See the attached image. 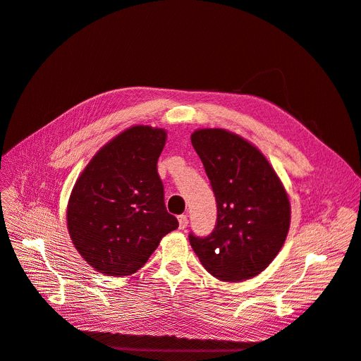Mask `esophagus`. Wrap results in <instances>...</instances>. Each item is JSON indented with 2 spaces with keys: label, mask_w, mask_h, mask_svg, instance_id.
Returning a JSON list of instances; mask_svg holds the SVG:
<instances>
[{
  "label": "esophagus",
  "mask_w": 361,
  "mask_h": 361,
  "mask_svg": "<svg viewBox=\"0 0 361 361\" xmlns=\"http://www.w3.org/2000/svg\"><path fill=\"white\" fill-rule=\"evenodd\" d=\"M178 224H180V228H181V230H184L185 226H187V224H188V218H187V215H180V216H178Z\"/></svg>",
  "instance_id": "1"
}]
</instances>
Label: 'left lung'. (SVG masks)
Masks as SVG:
<instances>
[{"mask_svg":"<svg viewBox=\"0 0 361 361\" xmlns=\"http://www.w3.org/2000/svg\"><path fill=\"white\" fill-rule=\"evenodd\" d=\"M192 145L216 200L206 237L188 235L206 271L221 281L260 274L279 253L290 228V200L260 150L222 128L196 130Z\"/></svg>","mask_w":361,"mask_h":361,"instance_id":"8db88e82","label":"left lung"}]
</instances>
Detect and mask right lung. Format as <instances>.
Returning <instances> with one entry per match:
<instances>
[{"label":"right lung","instance_id":"1","mask_svg":"<svg viewBox=\"0 0 361 361\" xmlns=\"http://www.w3.org/2000/svg\"><path fill=\"white\" fill-rule=\"evenodd\" d=\"M166 133L130 127L106 143L75 181L67 207L74 247L98 272H137L161 238L178 228L168 214L158 158Z\"/></svg>","mask_w":361,"mask_h":361}]
</instances>
